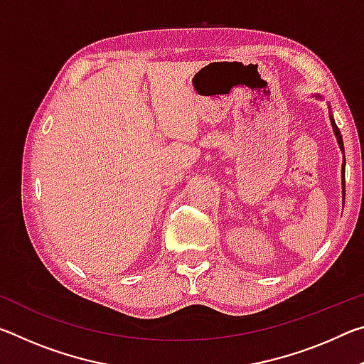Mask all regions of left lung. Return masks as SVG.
Returning <instances> with one entry per match:
<instances>
[{"instance_id": "obj_1", "label": "left lung", "mask_w": 364, "mask_h": 364, "mask_svg": "<svg viewBox=\"0 0 364 364\" xmlns=\"http://www.w3.org/2000/svg\"><path fill=\"white\" fill-rule=\"evenodd\" d=\"M331 125H332V130H334V134H336V138H337L338 147H341V151L343 152V141H342V134H341V130H338V128H337L334 119H332V115H331ZM342 171L345 173V160H343V165H342ZM342 184H343V181H342ZM343 196H345V191H343Z\"/></svg>"}]
</instances>
